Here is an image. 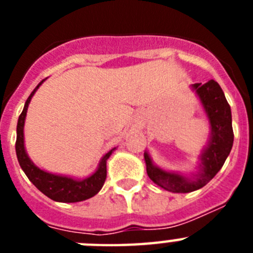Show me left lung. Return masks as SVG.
<instances>
[{
  "instance_id": "8db88e82",
  "label": "left lung",
  "mask_w": 253,
  "mask_h": 253,
  "mask_svg": "<svg viewBox=\"0 0 253 253\" xmlns=\"http://www.w3.org/2000/svg\"><path fill=\"white\" fill-rule=\"evenodd\" d=\"M193 90L199 96L210 123V139L200 156L202 165L199 171L191 177L177 172L165 171L154 166L149 154L144 152L149 178L154 184L171 193H191L205 186L222 169L233 146L231 106L218 82L210 80L204 84H194Z\"/></svg>"
}]
</instances>
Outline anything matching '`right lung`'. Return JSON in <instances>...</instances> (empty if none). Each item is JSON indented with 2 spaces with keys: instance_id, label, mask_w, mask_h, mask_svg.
<instances>
[{
  "instance_id": "add662e5",
  "label": "right lung",
  "mask_w": 253,
  "mask_h": 253,
  "mask_svg": "<svg viewBox=\"0 0 253 253\" xmlns=\"http://www.w3.org/2000/svg\"><path fill=\"white\" fill-rule=\"evenodd\" d=\"M45 80L40 82L34 91L30 93L24 106V110L20 114L19 122H17V138H16V154L17 160H19L20 166L22 171L25 172L29 180L39 189L44 195L48 196L49 199L54 200V202L60 203H77L84 202L87 199L92 198L96 194L99 193L101 187L104 186L105 180H106V161L110 157L111 153L114 152L113 148L111 151L107 152L102 157L99 167L93 172L92 175L84 180H76L72 177H67V176L54 175V173H49V172L40 169L33 163V161L29 158L28 153L25 151L24 146V124H25L26 111L28 106L30 104V100L35 91L39 88V86Z\"/></svg>"
}]
</instances>
